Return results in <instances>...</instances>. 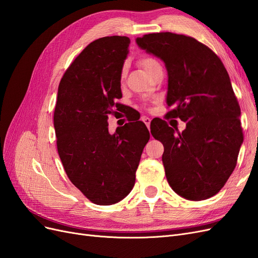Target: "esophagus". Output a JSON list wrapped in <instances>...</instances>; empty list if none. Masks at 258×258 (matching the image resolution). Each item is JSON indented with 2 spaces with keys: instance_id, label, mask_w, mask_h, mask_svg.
I'll use <instances>...</instances> for the list:
<instances>
[{
  "instance_id": "1",
  "label": "esophagus",
  "mask_w": 258,
  "mask_h": 258,
  "mask_svg": "<svg viewBox=\"0 0 258 258\" xmlns=\"http://www.w3.org/2000/svg\"><path fill=\"white\" fill-rule=\"evenodd\" d=\"M142 120L144 121V123L146 124L147 128L150 129V127H151V118H150V117H147V116H143V117H142Z\"/></svg>"
}]
</instances>
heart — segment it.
<instances>
[{
  "mask_svg": "<svg viewBox=\"0 0 258 258\" xmlns=\"http://www.w3.org/2000/svg\"><path fill=\"white\" fill-rule=\"evenodd\" d=\"M140 63H141L142 68L145 70L148 75L153 74L154 71H156V70H157L158 68H160V64L158 63V62L153 58H150V57L143 58L141 61H140Z\"/></svg>",
  "mask_w": 258,
  "mask_h": 258,
  "instance_id": "b5f03b06",
  "label": "heart"
}]
</instances>
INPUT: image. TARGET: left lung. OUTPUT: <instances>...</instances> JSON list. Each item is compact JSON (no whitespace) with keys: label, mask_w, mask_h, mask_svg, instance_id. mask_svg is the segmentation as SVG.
I'll return each mask as SVG.
<instances>
[{"label":"left lung","mask_w":258,"mask_h":258,"mask_svg":"<svg viewBox=\"0 0 258 258\" xmlns=\"http://www.w3.org/2000/svg\"><path fill=\"white\" fill-rule=\"evenodd\" d=\"M168 72V117L186 122L182 132L157 119L151 132L165 147L162 163L178 196L198 201L221 190L235 170L243 142L240 106L221 59L192 37L171 32L136 40Z\"/></svg>","instance_id":"1"}]
</instances>
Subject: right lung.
<instances>
[{
  "mask_svg": "<svg viewBox=\"0 0 258 258\" xmlns=\"http://www.w3.org/2000/svg\"><path fill=\"white\" fill-rule=\"evenodd\" d=\"M129 44V37L118 35L93 41L69 67L58 88L53 127L59 157L70 181L99 206L128 196L150 140L141 120L108 134L107 115L122 108L116 100L121 98Z\"/></svg>",
  "mask_w": 258,
  "mask_h": 258,
  "instance_id": "right-lung-1",
  "label": "right lung"
}]
</instances>
